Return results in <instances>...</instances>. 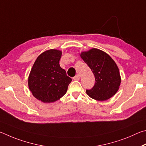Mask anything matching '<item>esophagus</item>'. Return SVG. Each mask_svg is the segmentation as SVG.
<instances>
[{
  "instance_id": "1",
  "label": "esophagus",
  "mask_w": 146,
  "mask_h": 146,
  "mask_svg": "<svg viewBox=\"0 0 146 146\" xmlns=\"http://www.w3.org/2000/svg\"><path fill=\"white\" fill-rule=\"evenodd\" d=\"M73 80H76V81H79V80H80V75L77 74L76 76H74V77L73 78Z\"/></svg>"
}]
</instances>
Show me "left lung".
Returning a JSON list of instances; mask_svg holds the SVG:
<instances>
[{"label":"left lung","mask_w":146,"mask_h":146,"mask_svg":"<svg viewBox=\"0 0 146 146\" xmlns=\"http://www.w3.org/2000/svg\"><path fill=\"white\" fill-rule=\"evenodd\" d=\"M83 59L95 76V84L86 94L97 101H106L119 90L121 76L119 68L112 58L98 48H92L81 54Z\"/></svg>","instance_id":"left-lung-1"}]
</instances>
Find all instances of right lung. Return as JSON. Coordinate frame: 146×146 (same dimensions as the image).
Wrapping results in <instances>:
<instances>
[{
  "label": "right lung",
  "instance_id": "right-lung-1",
  "mask_svg": "<svg viewBox=\"0 0 146 146\" xmlns=\"http://www.w3.org/2000/svg\"><path fill=\"white\" fill-rule=\"evenodd\" d=\"M61 52L48 50L38 56L28 79V85L33 96L43 103L60 99L66 92L72 79L61 67Z\"/></svg>",
  "mask_w": 146,
  "mask_h": 146
}]
</instances>
